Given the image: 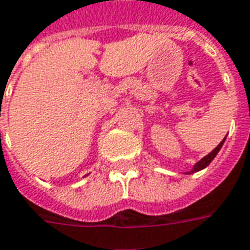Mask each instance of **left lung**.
Listing matches in <instances>:
<instances>
[{"label":"left lung","instance_id":"1","mask_svg":"<svg viewBox=\"0 0 250 250\" xmlns=\"http://www.w3.org/2000/svg\"><path fill=\"white\" fill-rule=\"evenodd\" d=\"M225 139H226V138H223L222 142L219 143V145L216 146L215 149L211 151L210 154H207V155H206V157H204V158H202V160H200V161H199L198 164H196V165L193 167V169H192L191 172H188V173L199 172V170H202V169H204V167H208V165H210V162L212 161L214 158H215V155L218 154V151H219V150H221V147H222V145H223V142H225Z\"/></svg>","mask_w":250,"mask_h":250}]
</instances>
